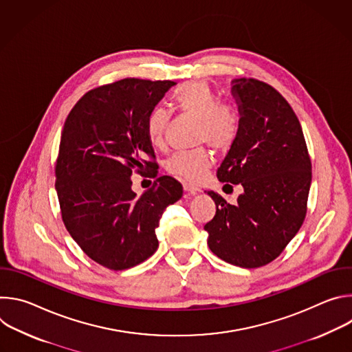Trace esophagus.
<instances>
[{"label": "esophagus", "mask_w": 352, "mask_h": 352, "mask_svg": "<svg viewBox=\"0 0 352 352\" xmlns=\"http://www.w3.org/2000/svg\"><path fill=\"white\" fill-rule=\"evenodd\" d=\"M184 190L185 192H189V193H197V192H200V188L197 186V185H193V184H190V182H184Z\"/></svg>", "instance_id": "esophagus-1"}]
</instances>
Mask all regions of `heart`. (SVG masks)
Here are the masks:
<instances>
[{
	"label": "heart",
	"instance_id": "b5f03b06",
	"mask_svg": "<svg viewBox=\"0 0 352 352\" xmlns=\"http://www.w3.org/2000/svg\"><path fill=\"white\" fill-rule=\"evenodd\" d=\"M175 107L200 120L197 133L199 142H208L216 150H227L236 139L239 117L234 109L220 106L219 96L205 80H189L177 87L173 93ZM170 113L156 107L147 114L146 133L153 146H163ZM212 166V156L205 148L186 150L173 155L167 162L171 174L188 181L202 178Z\"/></svg>",
	"mask_w": 352,
	"mask_h": 352
}]
</instances>
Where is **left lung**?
Masks as SVG:
<instances>
[{
	"mask_svg": "<svg viewBox=\"0 0 352 352\" xmlns=\"http://www.w3.org/2000/svg\"><path fill=\"white\" fill-rule=\"evenodd\" d=\"M239 131L217 170L220 182L241 184L236 204L209 190L216 216L205 226L220 259L245 269L274 261L304 223L312 166L300 124L287 100L256 79H234Z\"/></svg>",
	"mask_w": 352,
	"mask_h": 352,
	"instance_id": "left-lung-1",
	"label": "left lung"
}]
</instances>
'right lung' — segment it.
I'll use <instances>...</instances> for the list:
<instances>
[{"instance_id":"right-lung-1","label":"right lung","mask_w":352,"mask_h":352,"mask_svg":"<svg viewBox=\"0 0 352 352\" xmlns=\"http://www.w3.org/2000/svg\"><path fill=\"white\" fill-rule=\"evenodd\" d=\"M177 83L122 79L87 91L69 113L56 164L64 224L83 252L107 269L125 270L152 256L163 212L182 185L159 177L138 196L132 168L156 164L146 118Z\"/></svg>"}]
</instances>
